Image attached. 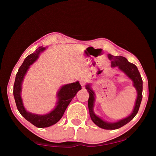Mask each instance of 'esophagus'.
I'll return each instance as SVG.
<instances>
[{
	"mask_svg": "<svg viewBox=\"0 0 156 156\" xmlns=\"http://www.w3.org/2000/svg\"><path fill=\"white\" fill-rule=\"evenodd\" d=\"M80 83L81 84V86L83 87H84V85H85V83H86V81L84 80V79H80Z\"/></svg>",
	"mask_w": 156,
	"mask_h": 156,
	"instance_id": "1",
	"label": "esophagus"
}]
</instances>
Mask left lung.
Here are the masks:
<instances>
[{"label": "left lung", "mask_w": 156, "mask_h": 156, "mask_svg": "<svg viewBox=\"0 0 156 156\" xmlns=\"http://www.w3.org/2000/svg\"><path fill=\"white\" fill-rule=\"evenodd\" d=\"M108 57L112 61V67H117L133 81V85L137 91V99L136 100V104L134 106L133 112L128 117L118 120V122H108L103 120L102 118L95 114L94 112L93 109L95 101V92L92 90L89 84L86 85V89H87L89 94L88 107L91 119L98 126L104 129H117L122 127V126L130 122L138 113L142 98V79L136 66L133 63L129 62L126 58L123 56H113L111 54L108 55Z\"/></svg>", "instance_id": "obj_1"}]
</instances>
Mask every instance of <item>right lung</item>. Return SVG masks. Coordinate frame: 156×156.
<instances>
[{
    "label": "right lung",
    "instance_id": "1",
    "mask_svg": "<svg viewBox=\"0 0 156 156\" xmlns=\"http://www.w3.org/2000/svg\"><path fill=\"white\" fill-rule=\"evenodd\" d=\"M45 49L44 47H40L36 50L35 52L31 54L25 58L24 62L20 66L16 76L14 84V96L17 109L21 115L32 125L38 128H44L51 126L58 122L67 109L69 104L77 92L80 90L82 87L77 81L76 83L67 84L63 85L57 94L58 102L55 109L45 115H38L27 112L23 105V100L21 98V89L22 83L25 76L27 73L30 66L32 65L38 58L41 51Z\"/></svg>",
    "mask_w": 156,
    "mask_h": 156
}]
</instances>
